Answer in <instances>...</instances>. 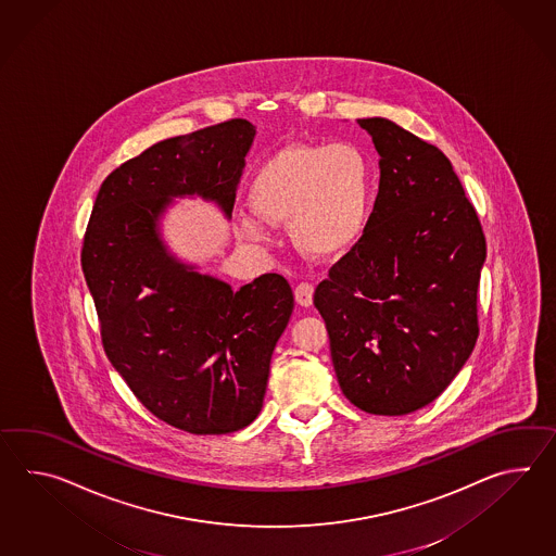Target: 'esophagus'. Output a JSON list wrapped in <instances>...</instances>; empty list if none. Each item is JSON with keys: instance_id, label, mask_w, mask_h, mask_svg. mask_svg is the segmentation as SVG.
<instances>
[{"instance_id": "esophagus-1", "label": "esophagus", "mask_w": 556, "mask_h": 556, "mask_svg": "<svg viewBox=\"0 0 556 556\" xmlns=\"http://www.w3.org/2000/svg\"><path fill=\"white\" fill-rule=\"evenodd\" d=\"M313 293H315V287L313 283H299L295 287V301L301 307H308L313 303Z\"/></svg>"}]
</instances>
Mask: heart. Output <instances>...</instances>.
I'll list each match as a JSON object with an SVG mask.
<instances>
[{"instance_id": "b5f03b06", "label": "heart", "mask_w": 556, "mask_h": 556, "mask_svg": "<svg viewBox=\"0 0 556 556\" xmlns=\"http://www.w3.org/2000/svg\"><path fill=\"white\" fill-rule=\"evenodd\" d=\"M261 219L289 223L291 237L308 255L331 257L355 245L365 231L372 201V167L353 143L287 146L261 163L249 191ZM241 233L263 241L255 217Z\"/></svg>"}]
</instances>
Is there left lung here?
I'll list each match as a JSON object with an SVG mask.
<instances>
[{"label": "left lung", "instance_id": "1", "mask_svg": "<svg viewBox=\"0 0 556 556\" xmlns=\"http://www.w3.org/2000/svg\"><path fill=\"white\" fill-rule=\"evenodd\" d=\"M381 161L357 243L315 289L337 381L370 415H408L470 357L486 241L443 151L384 119H358Z\"/></svg>", "mask_w": 556, "mask_h": 556}]
</instances>
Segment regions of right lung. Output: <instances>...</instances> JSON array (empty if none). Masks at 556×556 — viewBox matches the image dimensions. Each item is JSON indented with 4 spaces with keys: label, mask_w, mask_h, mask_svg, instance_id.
<instances>
[{
    "label": "right lung",
    "mask_w": 556,
    "mask_h": 556,
    "mask_svg": "<svg viewBox=\"0 0 556 556\" xmlns=\"http://www.w3.org/2000/svg\"><path fill=\"white\" fill-rule=\"evenodd\" d=\"M253 137L248 119H231L125 161L99 187L84 237L105 355L149 413L191 434L257 419L293 291L277 273L239 291L201 275L167 253L157 222L186 195L215 201L229 217Z\"/></svg>",
    "instance_id": "right-lung-1"
}]
</instances>
